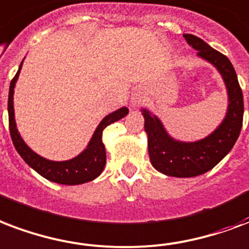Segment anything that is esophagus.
<instances>
[{
	"instance_id": "esophagus-1",
	"label": "esophagus",
	"mask_w": 249,
	"mask_h": 249,
	"mask_svg": "<svg viewBox=\"0 0 249 249\" xmlns=\"http://www.w3.org/2000/svg\"><path fill=\"white\" fill-rule=\"evenodd\" d=\"M140 102H141V100L138 99V98H137V99H136V100H134V103H136V104H140Z\"/></svg>"
}]
</instances>
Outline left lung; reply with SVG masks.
I'll return each mask as SVG.
<instances>
[{
    "instance_id": "left-lung-1",
    "label": "left lung",
    "mask_w": 249,
    "mask_h": 249,
    "mask_svg": "<svg viewBox=\"0 0 249 249\" xmlns=\"http://www.w3.org/2000/svg\"><path fill=\"white\" fill-rule=\"evenodd\" d=\"M184 37L188 44L196 49L197 54L212 62L223 77L229 92V109L225 120L210 136L201 141L180 142L167 134L158 117L151 116L146 109L142 111V115L145 117L150 160L155 170L175 178H193L217 166L232 149L242 130L244 102L230 60L197 36L184 34Z\"/></svg>"
}]
</instances>
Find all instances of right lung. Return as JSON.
<instances>
[{"mask_svg":"<svg viewBox=\"0 0 249 249\" xmlns=\"http://www.w3.org/2000/svg\"><path fill=\"white\" fill-rule=\"evenodd\" d=\"M23 64V61H22ZM22 64L19 66V70L15 74V77L11 79L10 89H9V100H7V111H9V129H10V136L14 143L15 149L19 155L23 158V160L28 166L40 174L43 178L51 180L53 183L65 184V185H77L83 184L87 181L94 180L95 178L102 174L104 166H106V147L102 142V134L103 130L112 123L120 120L128 115L129 109L123 107L117 111L112 112L108 116L102 120L98 128L95 130L94 136L91 138L90 143L87 149L82 151L78 157L65 160V162H52L48 159L43 158L40 155L34 153L28 147L24 141L20 138L18 129L15 126L14 120V107H13V94H14L15 82L18 79L19 71L22 68Z\"/></svg>","mask_w":249,"mask_h":249,"instance_id":"right-lung-1","label":"right lung"}]
</instances>
